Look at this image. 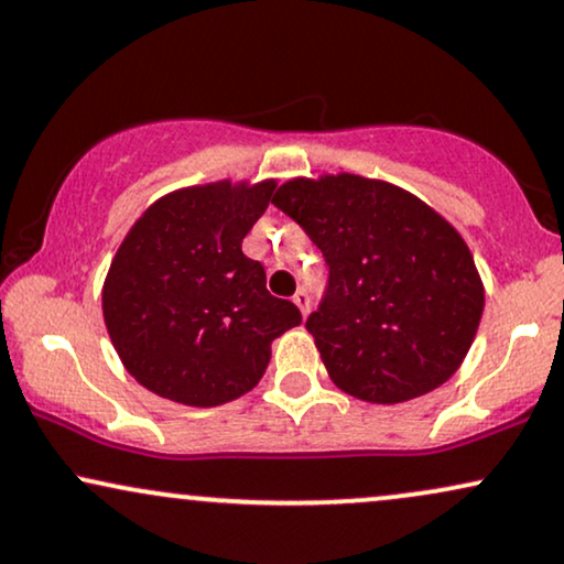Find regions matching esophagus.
Here are the masks:
<instances>
[{
	"label": "esophagus",
	"mask_w": 564,
	"mask_h": 564,
	"mask_svg": "<svg viewBox=\"0 0 564 564\" xmlns=\"http://www.w3.org/2000/svg\"><path fill=\"white\" fill-rule=\"evenodd\" d=\"M293 303L297 305V308H301L303 316H308V311H311V297H308V293H305V290H297V293L293 295Z\"/></svg>",
	"instance_id": "esophagus-1"
}]
</instances>
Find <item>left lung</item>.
Segmentation results:
<instances>
[{
    "label": "left lung",
    "instance_id": "1",
    "mask_svg": "<svg viewBox=\"0 0 564 564\" xmlns=\"http://www.w3.org/2000/svg\"><path fill=\"white\" fill-rule=\"evenodd\" d=\"M271 204L308 232L329 267V288L305 329L343 392L394 405L460 368L484 314V282L440 212L352 172L293 177Z\"/></svg>",
    "mask_w": 564,
    "mask_h": 564
}]
</instances>
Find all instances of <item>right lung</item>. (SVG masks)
Wrapping results in <instances>:
<instances>
[{"mask_svg":"<svg viewBox=\"0 0 564 564\" xmlns=\"http://www.w3.org/2000/svg\"><path fill=\"white\" fill-rule=\"evenodd\" d=\"M276 180L180 187L154 200L109 263L101 311L122 366L149 392L217 408L259 384L301 311L267 290L242 238Z\"/></svg>","mask_w":564,"mask_h":564,"instance_id":"obj_1","label":"right lung"}]
</instances>
